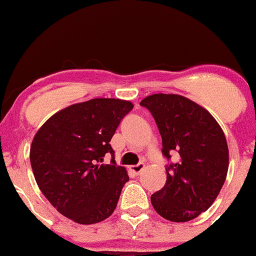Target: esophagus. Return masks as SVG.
<instances>
[{"instance_id": "34e87169", "label": "esophagus", "mask_w": 256, "mask_h": 256, "mask_svg": "<svg viewBox=\"0 0 256 256\" xmlns=\"http://www.w3.org/2000/svg\"><path fill=\"white\" fill-rule=\"evenodd\" d=\"M144 168H145V164H144V162L138 164V165H132V166H130V170L132 171L134 174H136V175H138V174H140L141 171L144 170Z\"/></svg>"}]
</instances>
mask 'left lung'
<instances>
[{"instance_id":"1","label":"left lung","mask_w":256,"mask_h":256,"mask_svg":"<svg viewBox=\"0 0 256 256\" xmlns=\"http://www.w3.org/2000/svg\"><path fill=\"white\" fill-rule=\"evenodd\" d=\"M140 105L155 118L166 160L178 154V161L166 165V182L151 195V204L170 222L195 219L212 206L226 178L224 132L209 111L184 96L155 94Z\"/></svg>"}]
</instances>
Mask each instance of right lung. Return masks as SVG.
Returning a JSON list of instances; mask_svg holds the SVG:
<instances>
[{
    "mask_svg": "<svg viewBox=\"0 0 256 256\" xmlns=\"http://www.w3.org/2000/svg\"><path fill=\"white\" fill-rule=\"evenodd\" d=\"M130 101L92 98L52 115L32 140L30 161L42 194L64 216L84 225L108 219L116 209L126 168L118 166L110 141ZM106 153L113 156L101 164Z\"/></svg>",
    "mask_w": 256,
    "mask_h": 256,
    "instance_id": "obj_1",
    "label": "right lung"
}]
</instances>
